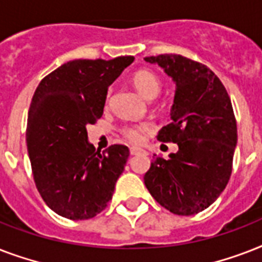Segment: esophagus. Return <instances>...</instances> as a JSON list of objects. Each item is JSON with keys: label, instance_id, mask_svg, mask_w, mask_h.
Wrapping results in <instances>:
<instances>
[{"label": "esophagus", "instance_id": "obj_1", "mask_svg": "<svg viewBox=\"0 0 262 262\" xmlns=\"http://www.w3.org/2000/svg\"><path fill=\"white\" fill-rule=\"evenodd\" d=\"M130 155H148V152L143 148H137V147H132L130 148Z\"/></svg>", "mask_w": 262, "mask_h": 262}]
</instances>
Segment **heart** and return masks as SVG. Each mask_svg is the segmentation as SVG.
<instances>
[{"label": "heart", "instance_id": "heart-1", "mask_svg": "<svg viewBox=\"0 0 262 262\" xmlns=\"http://www.w3.org/2000/svg\"><path fill=\"white\" fill-rule=\"evenodd\" d=\"M130 80L136 90L141 95H144L145 98H155L156 95L159 94L160 80L154 72L147 71V69H139L132 75ZM154 129H155L154 123L149 121H141V122L125 125L122 127V135L127 141L133 144H140L143 143L145 136L154 132Z\"/></svg>", "mask_w": 262, "mask_h": 262}]
</instances>
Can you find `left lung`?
I'll return each instance as SVG.
<instances>
[{
  "instance_id": "1",
  "label": "left lung",
  "mask_w": 262,
  "mask_h": 262,
  "mask_svg": "<svg viewBox=\"0 0 262 262\" xmlns=\"http://www.w3.org/2000/svg\"><path fill=\"white\" fill-rule=\"evenodd\" d=\"M175 81L172 122L158 140L177 143L170 159L154 155L144 183L151 195L175 215L207 209L227 186L236 145V119L227 91L204 63L177 54L147 57Z\"/></svg>"
}]
</instances>
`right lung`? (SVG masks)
Listing matches in <instances>:
<instances>
[{"instance_id": "obj_1", "label": "right lung", "mask_w": 262, "mask_h": 262, "mask_svg": "<svg viewBox=\"0 0 262 262\" xmlns=\"http://www.w3.org/2000/svg\"><path fill=\"white\" fill-rule=\"evenodd\" d=\"M133 59L69 61L47 75L32 96L26 133L32 175L43 201L62 217L91 219L113 199L129 148L114 144L95 151L87 125L102 117L108 85Z\"/></svg>"}]
</instances>
